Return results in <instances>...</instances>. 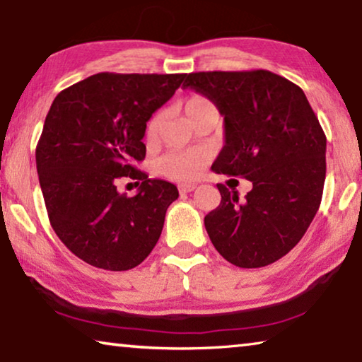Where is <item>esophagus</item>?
Masks as SVG:
<instances>
[{
    "mask_svg": "<svg viewBox=\"0 0 362 362\" xmlns=\"http://www.w3.org/2000/svg\"><path fill=\"white\" fill-rule=\"evenodd\" d=\"M197 188V185H193V183H180L179 185V190L182 192V193H190V192H193Z\"/></svg>",
    "mask_w": 362,
    "mask_h": 362,
    "instance_id": "34e87169",
    "label": "esophagus"
}]
</instances>
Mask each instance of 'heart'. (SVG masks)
<instances>
[{"mask_svg":"<svg viewBox=\"0 0 362 362\" xmlns=\"http://www.w3.org/2000/svg\"><path fill=\"white\" fill-rule=\"evenodd\" d=\"M215 106L208 98L202 95H193L183 103V113L188 123H192L198 115L205 113L208 110H213ZM162 126V116L156 115L154 118L147 124V137L149 139H156L159 134ZM208 162V154L202 149H188V151H170L165 156L160 157L157 169L160 174L174 180L188 182L195 180L203 174Z\"/></svg>","mask_w":362,"mask_h":362,"instance_id":"1","label":"heart"}]
</instances>
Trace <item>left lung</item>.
<instances>
[{
    "mask_svg": "<svg viewBox=\"0 0 362 362\" xmlns=\"http://www.w3.org/2000/svg\"><path fill=\"white\" fill-rule=\"evenodd\" d=\"M183 88L213 101L225 121L211 170L252 182L244 202L216 185L221 203L205 216L213 246L238 267L279 261L313 221L327 175V137L307 96L269 70L188 74Z\"/></svg>",
    "mask_w": 362,
    "mask_h": 362,
    "instance_id": "obj_1",
    "label": "left lung"
}]
</instances>
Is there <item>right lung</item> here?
I'll return each instance as SVG.
<instances>
[{"label":"right lung","instance_id":"obj_1","mask_svg":"<svg viewBox=\"0 0 362 362\" xmlns=\"http://www.w3.org/2000/svg\"><path fill=\"white\" fill-rule=\"evenodd\" d=\"M185 74H96L60 91L35 149L40 190L54 231L90 266L128 271L159 241L165 211L179 198L174 183L147 179L146 123L167 103ZM121 176L141 182L119 194Z\"/></svg>","mask_w":362,"mask_h":362}]
</instances>
